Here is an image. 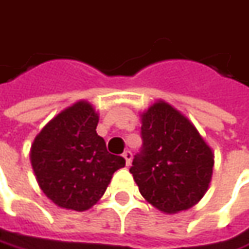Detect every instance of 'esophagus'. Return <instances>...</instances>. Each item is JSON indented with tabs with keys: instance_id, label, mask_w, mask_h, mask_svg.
Returning <instances> with one entry per match:
<instances>
[{
	"instance_id": "obj_1",
	"label": "esophagus",
	"mask_w": 249,
	"mask_h": 249,
	"mask_svg": "<svg viewBox=\"0 0 249 249\" xmlns=\"http://www.w3.org/2000/svg\"><path fill=\"white\" fill-rule=\"evenodd\" d=\"M123 156H124L126 166H129V164H131V161H132V152H131V150H125Z\"/></svg>"
}]
</instances>
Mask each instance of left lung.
<instances>
[{"label": "left lung", "instance_id": "1", "mask_svg": "<svg viewBox=\"0 0 249 249\" xmlns=\"http://www.w3.org/2000/svg\"><path fill=\"white\" fill-rule=\"evenodd\" d=\"M141 138L142 147L129 171L142 196L166 213L199 202L209 187L214 160L188 118L159 102L142 114Z\"/></svg>", "mask_w": 249, "mask_h": 249}]
</instances>
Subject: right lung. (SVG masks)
I'll use <instances>...</instances> for the list:
<instances>
[{"label": "right lung", "mask_w": 249, "mask_h": 249, "mask_svg": "<svg viewBox=\"0 0 249 249\" xmlns=\"http://www.w3.org/2000/svg\"><path fill=\"white\" fill-rule=\"evenodd\" d=\"M99 115L92 104L78 102L61 111L36 136L30 160L41 191L55 205L88 211L103 196L125 159L107 152L97 135Z\"/></svg>", "instance_id": "obj_1"}]
</instances>
